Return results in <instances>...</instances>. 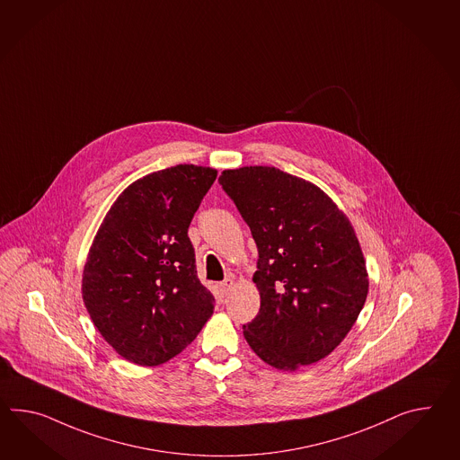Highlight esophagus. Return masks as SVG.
<instances>
[{
  "label": "esophagus",
  "mask_w": 460,
  "mask_h": 460,
  "mask_svg": "<svg viewBox=\"0 0 460 460\" xmlns=\"http://www.w3.org/2000/svg\"><path fill=\"white\" fill-rule=\"evenodd\" d=\"M233 286H234V280L231 279V278H227V279L223 280V282H219V284H217L219 294L225 297V296H227V294L231 292Z\"/></svg>",
  "instance_id": "1"
}]
</instances>
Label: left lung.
Returning a JSON list of instances; mask_svg holds the SVG:
<instances>
[{
  "label": "left lung",
  "mask_w": 460,
  "mask_h": 460,
  "mask_svg": "<svg viewBox=\"0 0 460 460\" xmlns=\"http://www.w3.org/2000/svg\"><path fill=\"white\" fill-rule=\"evenodd\" d=\"M219 184L258 246L259 313L243 325L266 364L296 370L348 336L369 279L348 216L309 181L270 166L226 169Z\"/></svg>",
  "instance_id": "obj_1"
}]
</instances>
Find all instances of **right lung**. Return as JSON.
I'll use <instances>...</instances> for the list:
<instances>
[{"label":"right lung","instance_id":"obj_1","mask_svg":"<svg viewBox=\"0 0 460 460\" xmlns=\"http://www.w3.org/2000/svg\"><path fill=\"white\" fill-rule=\"evenodd\" d=\"M216 176L194 164L151 172L119 194L94 235L83 301L104 341L137 366L178 356L213 315L188 229Z\"/></svg>","mask_w":460,"mask_h":460}]
</instances>
